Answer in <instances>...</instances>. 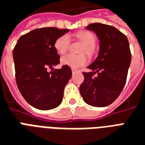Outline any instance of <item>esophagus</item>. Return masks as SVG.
<instances>
[{
	"instance_id": "esophagus-1",
	"label": "esophagus",
	"mask_w": 145,
	"mask_h": 145,
	"mask_svg": "<svg viewBox=\"0 0 145 145\" xmlns=\"http://www.w3.org/2000/svg\"><path fill=\"white\" fill-rule=\"evenodd\" d=\"M77 71H78V70L76 69H74V68H72V74H75L76 72H77Z\"/></svg>"
}]
</instances>
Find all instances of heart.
<instances>
[{
	"mask_svg": "<svg viewBox=\"0 0 145 145\" xmlns=\"http://www.w3.org/2000/svg\"><path fill=\"white\" fill-rule=\"evenodd\" d=\"M77 39L80 40L83 44L82 52H85L89 56H91L94 53V44L95 42V35L88 31H82L76 34ZM70 39L69 35H64L59 37L54 43V48L57 52L63 54L66 53L69 48ZM88 62V59L85 54L76 55L72 54H67L61 58V63L63 65L71 67V68H78L85 66Z\"/></svg>",
	"mask_w": 145,
	"mask_h": 145,
	"instance_id": "b5f03b06",
	"label": "heart"
}]
</instances>
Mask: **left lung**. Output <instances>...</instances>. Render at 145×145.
Segmentation results:
<instances>
[{
    "instance_id": "8db88e82",
    "label": "left lung",
    "mask_w": 145,
    "mask_h": 145,
    "mask_svg": "<svg viewBox=\"0 0 145 145\" xmlns=\"http://www.w3.org/2000/svg\"><path fill=\"white\" fill-rule=\"evenodd\" d=\"M86 29L97 35L100 50L97 58L88 67L91 71L83 72L81 95L91 106H108L125 86L132 58L129 43L125 35L112 25L95 22Z\"/></svg>"
}]
</instances>
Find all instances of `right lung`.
Masks as SVG:
<instances>
[{"instance_id":"obj_1","label":"right lung","mask_w":145,"mask_h":145,"mask_svg":"<svg viewBox=\"0 0 145 145\" xmlns=\"http://www.w3.org/2000/svg\"><path fill=\"white\" fill-rule=\"evenodd\" d=\"M69 31L55 27L36 29L20 37L13 49L18 88L35 108L48 110L56 108L62 102L72 71L65 65L54 70L53 67L60 63L54 43ZM48 69L52 72H48Z\"/></svg>"}]
</instances>
